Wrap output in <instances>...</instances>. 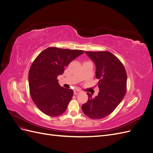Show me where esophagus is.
<instances>
[{
	"instance_id": "34e87169",
	"label": "esophagus",
	"mask_w": 153,
	"mask_h": 153,
	"mask_svg": "<svg viewBox=\"0 0 153 153\" xmlns=\"http://www.w3.org/2000/svg\"><path fill=\"white\" fill-rule=\"evenodd\" d=\"M80 93H81L80 91H79V90H74V94L77 95V94H80Z\"/></svg>"
}]
</instances>
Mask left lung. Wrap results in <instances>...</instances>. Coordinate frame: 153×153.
Returning <instances> with one entry per match:
<instances>
[{
  "label": "left lung",
  "instance_id": "8db88e82",
  "mask_svg": "<svg viewBox=\"0 0 153 153\" xmlns=\"http://www.w3.org/2000/svg\"><path fill=\"white\" fill-rule=\"evenodd\" d=\"M85 52L96 65L100 92L94 98L87 92L88 101L82 105V109L92 119H103L116 108L126 94V72L121 62L112 53Z\"/></svg>",
  "mask_w": 153,
  "mask_h": 153
}]
</instances>
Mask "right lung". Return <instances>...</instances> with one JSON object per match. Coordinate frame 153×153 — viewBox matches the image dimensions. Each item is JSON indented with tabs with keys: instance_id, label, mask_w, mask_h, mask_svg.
Wrapping results in <instances>:
<instances>
[{
	"instance_id": "add662e5",
	"label": "right lung",
	"mask_w": 153,
	"mask_h": 153,
	"mask_svg": "<svg viewBox=\"0 0 153 153\" xmlns=\"http://www.w3.org/2000/svg\"><path fill=\"white\" fill-rule=\"evenodd\" d=\"M84 51L50 47L36 58L29 72L31 98L46 115L56 117L65 112L73 96L72 89L60 86L57 78Z\"/></svg>"
}]
</instances>
